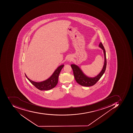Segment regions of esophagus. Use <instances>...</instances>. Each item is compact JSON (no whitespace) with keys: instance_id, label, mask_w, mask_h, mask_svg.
<instances>
[{"instance_id":"obj_1","label":"esophagus","mask_w":133,"mask_h":133,"mask_svg":"<svg viewBox=\"0 0 133 133\" xmlns=\"http://www.w3.org/2000/svg\"><path fill=\"white\" fill-rule=\"evenodd\" d=\"M72 58L70 56H69L68 58V60L69 61H71L72 60Z\"/></svg>"}]
</instances>
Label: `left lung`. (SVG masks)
<instances>
[{"instance_id": "left-lung-1", "label": "left lung", "mask_w": 133, "mask_h": 133, "mask_svg": "<svg viewBox=\"0 0 133 133\" xmlns=\"http://www.w3.org/2000/svg\"><path fill=\"white\" fill-rule=\"evenodd\" d=\"M99 46L103 51L104 63L102 70L97 76L94 77H89L83 73L81 69L77 65L75 64H71V65L73 70L75 80L77 83L80 84V85L82 86L89 87L95 85L102 77L106 70L107 61L105 50L104 49V47L102 42H100L99 43Z\"/></svg>"}]
</instances>
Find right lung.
Listing matches in <instances>:
<instances>
[{
  "instance_id": "1",
  "label": "right lung",
  "mask_w": 133,
  "mask_h": 133,
  "mask_svg": "<svg viewBox=\"0 0 133 133\" xmlns=\"http://www.w3.org/2000/svg\"><path fill=\"white\" fill-rule=\"evenodd\" d=\"M63 66L64 65L59 66L50 77L45 81L39 82H37L30 80L28 78L25 74V76L28 80L38 90H49L54 88L57 85L58 83L59 75Z\"/></svg>"
}]
</instances>
